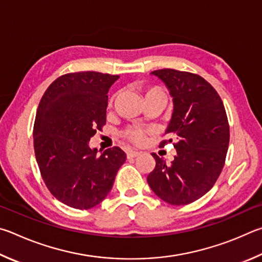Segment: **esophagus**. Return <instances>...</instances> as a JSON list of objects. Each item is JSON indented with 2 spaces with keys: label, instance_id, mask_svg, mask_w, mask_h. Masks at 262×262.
<instances>
[{
  "label": "esophagus",
  "instance_id": "1",
  "mask_svg": "<svg viewBox=\"0 0 262 262\" xmlns=\"http://www.w3.org/2000/svg\"><path fill=\"white\" fill-rule=\"evenodd\" d=\"M138 155H140V152H138V150H128L126 153L127 159H134L138 157Z\"/></svg>",
  "mask_w": 262,
  "mask_h": 262
}]
</instances>
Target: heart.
Wrapping results in <instances>:
<instances>
[{"instance_id":"obj_1","label":"heart","mask_w":262,"mask_h":262,"mask_svg":"<svg viewBox=\"0 0 262 262\" xmlns=\"http://www.w3.org/2000/svg\"><path fill=\"white\" fill-rule=\"evenodd\" d=\"M155 92H160L158 90H148L146 92V95H149L152 93H155ZM125 137L131 141H134L136 144H141L145 139V135L144 132L140 130V128H128V130L125 131Z\"/></svg>"}]
</instances>
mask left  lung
<instances>
[{
	"instance_id": "1",
	"label": "left lung",
	"mask_w": 262,
	"mask_h": 262,
	"mask_svg": "<svg viewBox=\"0 0 262 262\" xmlns=\"http://www.w3.org/2000/svg\"><path fill=\"white\" fill-rule=\"evenodd\" d=\"M150 75L164 82L172 98L173 110L164 135L175 138L177 154L170 164L153 154L157 164L147 177L148 185L168 204H191L212 189L222 171L229 146L226 109L203 77L173 69Z\"/></svg>"
}]
</instances>
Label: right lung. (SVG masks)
I'll return each instance as SVG.
<instances>
[{
    "label": "right lung",
    "instance_id": "right-lung-1",
    "mask_svg": "<svg viewBox=\"0 0 262 262\" xmlns=\"http://www.w3.org/2000/svg\"><path fill=\"white\" fill-rule=\"evenodd\" d=\"M118 78L95 71L68 73L50 84L39 103L36 162L50 193L72 208L90 209L104 200L126 160L119 147L98 155L89 145L105 124L107 94Z\"/></svg>",
    "mask_w": 262,
    "mask_h": 262
}]
</instances>
